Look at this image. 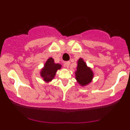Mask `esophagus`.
<instances>
[{
  "label": "esophagus",
  "mask_w": 130,
  "mask_h": 130,
  "mask_svg": "<svg viewBox=\"0 0 130 130\" xmlns=\"http://www.w3.org/2000/svg\"><path fill=\"white\" fill-rule=\"evenodd\" d=\"M70 62H66L64 63V66H66L67 68L70 67Z\"/></svg>",
  "instance_id": "1"
}]
</instances>
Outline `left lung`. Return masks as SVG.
<instances>
[{
	"label": "left lung",
	"instance_id": "1",
	"mask_svg": "<svg viewBox=\"0 0 130 130\" xmlns=\"http://www.w3.org/2000/svg\"><path fill=\"white\" fill-rule=\"evenodd\" d=\"M75 79L79 85L85 87L92 81L94 72L91 68L88 67L83 58H80L77 60V66L75 72Z\"/></svg>",
	"mask_w": 130,
	"mask_h": 130
}]
</instances>
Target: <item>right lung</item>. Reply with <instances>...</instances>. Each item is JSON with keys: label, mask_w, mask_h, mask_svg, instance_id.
I'll return each instance as SVG.
<instances>
[{"label": "right lung", "mask_w": 130, "mask_h": 130, "mask_svg": "<svg viewBox=\"0 0 130 130\" xmlns=\"http://www.w3.org/2000/svg\"><path fill=\"white\" fill-rule=\"evenodd\" d=\"M62 68V65L58 63H55L52 57L48 58L45 63L43 67L41 69L40 74L43 81L49 83L52 81L56 75L57 70Z\"/></svg>", "instance_id": "right-lung-1"}]
</instances>
